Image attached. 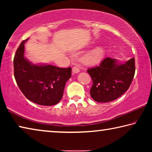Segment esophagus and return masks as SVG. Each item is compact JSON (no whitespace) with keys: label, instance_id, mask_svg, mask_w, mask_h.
<instances>
[{"label":"esophagus","instance_id":"34e87169","mask_svg":"<svg viewBox=\"0 0 152 152\" xmlns=\"http://www.w3.org/2000/svg\"><path fill=\"white\" fill-rule=\"evenodd\" d=\"M79 72H80V69L78 68V67H76V66L73 67V68H72V72L74 74H77V73H78Z\"/></svg>","mask_w":152,"mask_h":152}]
</instances>
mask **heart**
Here are the masks:
<instances>
[{"mask_svg":"<svg viewBox=\"0 0 152 152\" xmlns=\"http://www.w3.org/2000/svg\"><path fill=\"white\" fill-rule=\"evenodd\" d=\"M104 56V51L101 48L93 49L86 53L82 58V61L85 65L94 66L99 64Z\"/></svg>","mask_w":152,"mask_h":152,"instance_id":"b5f03b06","label":"heart"}]
</instances>
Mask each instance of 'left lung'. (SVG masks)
<instances>
[{
    "instance_id": "obj_1",
    "label": "left lung",
    "mask_w": 152,
    "mask_h": 152,
    "mask_svg": "<svg viewBox=\"0 0 152 152\" xmlns=\"http://www.w3.org/2000/svg\"><path fill=\"white\" fill-rule=\"evenodd\" d=\"M135 71L134 58L126 62L111 58H104L99 66L87 70L92 80L90 91L91 97L98 102L117 99L129 88Z\"/></svg>"
}]
</instances>
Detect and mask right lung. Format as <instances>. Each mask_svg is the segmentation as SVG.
Listing matches in <instances>:
<instances>
[{
  "mask_svg": "<svg viewBox=\"0 0 152 152\" xmlns=\"http://www.w3.org/2000/svg\"><path fill=\"white\" fill-rule=\"evenodd\" d=\"M27 40L20 43L15 55L14 76L17 85L25 96L36 104H58L62 98L66 82L71 77L72 68L31 62L24 56Z\"/></svg>",
  "mask_w": 152,
  "mask_h": 152,
  "instance_id": "1",
  "label": "right lung"
}]
</instances>
